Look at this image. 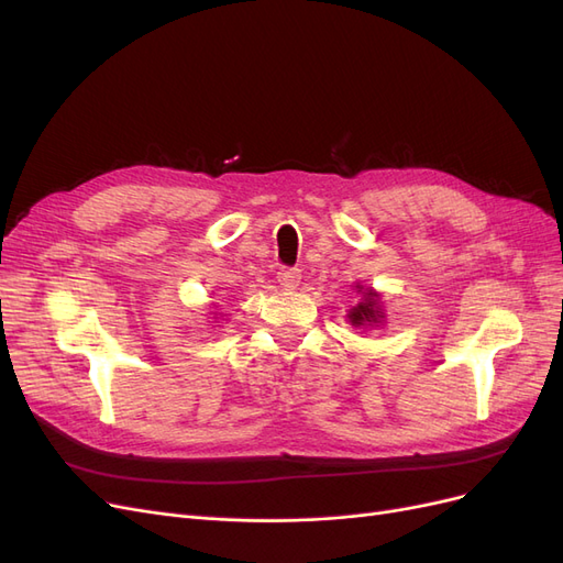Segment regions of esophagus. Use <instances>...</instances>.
Listing matches in <instances>:
<instances>
[{
  "mask_svg": "<svg viewBox=\"0 0 563 563\" xmlns=\"http://www.w3.org/2000/svg\"><path fill=\"white\" fill-rule=\"evenodd\" d=\"M277 282L284 286V288H288V291H291V288H296L298 284H300V269H294V267H284L279 275H277Z\"/></svg>",
  "mask_w": 563,
  "mask_h": 563,
  "instance_id": "1",
  "label": "esophagus"
}]
</instances>
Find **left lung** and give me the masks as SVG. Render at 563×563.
<instances>
[{
	"label": "left lung",
	"instance_id": "1",
	"mask_svg": "<svg viewBox=\"0 0 563 563\" xmlns=\"http://www.w3.org/2000/svg\"><path fill=\"white\" fill-rule=\"evenodd\" d=\"M356 294H362V300L354 305V308L347 312V321L354 329H376L385 323V310L380 302V294L376 288H364L362 284H356Z\"/></svg>",
	"mask_w": 563,
	"mask_h": 563
}]
</instances>
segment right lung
<instances>
[{"label":"right lung","instance_id":"1","mask_svg":"<svg viewBox=\"0 0 563 563\" xmlns=\"http://www.w3.org/2000/svg\"><path fill=\"white\" fill-rule=\"evenodd\" d=\"M213 319H216V317H213Z\"/></svg>","mask_w":563,"mask_h":563}]
</instances>
